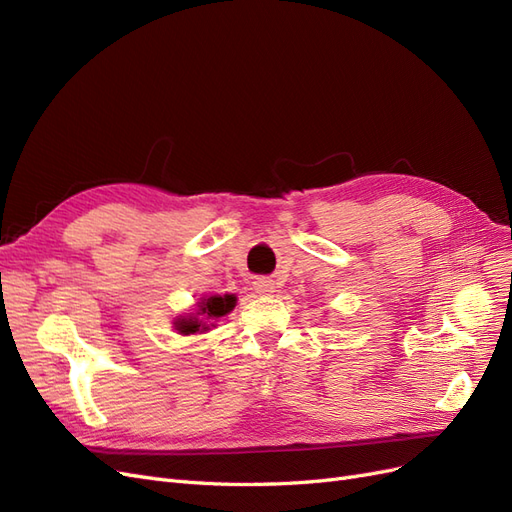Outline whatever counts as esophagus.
Returning <instances> with one entry per match:
<instances>
[{
    "label": "esophagus",
    "instance_id": "34e87169",
    "mask_svg": "<svg viewBox=\"0 0 512 512\" xmlns=\"http://www.w3.org/2000/svg\"><path fill=\"white\" fill-rule=\"evenodd\" d=\"M254 288L258 294H271L275 292V282L269 280V277H260V280L254 282Z\"/></svg>",
    "mask_w": 512,
    "mask_h": 512
}]
</instances>
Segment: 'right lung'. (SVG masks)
Segmentation results:
<instances>
[{
	"label": "right lung",
	"instance_id": "1",
	"mask_svg": "<svg viewBox=\"0 0 512 512\" xmlns=\"http://www.w3.org/2000/svg\"><path fill=\"white\" fill-rule=\"evenodd\" d=\"M235 305V294H211V297H200V301L190 314H181L175 318L173 327L179 335H203L215 329V322L230 314Z\"/></svg>",
	"mask_w": 512,
	"mask_h": 512
}]
</instances>
